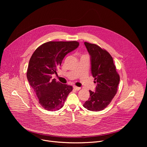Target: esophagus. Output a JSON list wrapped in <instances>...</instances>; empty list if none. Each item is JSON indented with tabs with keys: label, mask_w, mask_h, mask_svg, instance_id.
Instances as JSON below:
<instances>
[{
	"label": "esophagus",
	"mask_w": 147,
	"mask_h": 147,
	"mask_svg": "<svg viewBox=\"0 0 147 147\" xmlns=\"http://www.w3.org/2000/svg\"><path fill=\"white\" fill-rule=\"evenodd\" d=\"M73 88L75 90H76V91H78V90H80V87H77V86H73Z\"/></svg>",
	"instance_id": "1"
}]
</instances>
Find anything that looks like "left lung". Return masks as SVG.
I'll list each match as a JSON object with an SVG mask.
<instances>
[{
    "mask_svg": "<svg viewBox=\"0 0 147 147\" xmlns=\"http://www.w3.org/2000/svg\"><path fill=\"white\" fill-rule=\"evenodd\" d=\"M84 44L90 55L91 73L97 85L95 92L89 91L90 98L83 106L89 111H100L107 108L115 96L120 76L112 57L106 50L87 42Z\"/></svg>",
    "mask_w": 147,
    "mask_h": 147,
    "instance_id": "8db88e82",
    "label": "left lung"
}]
</instances>
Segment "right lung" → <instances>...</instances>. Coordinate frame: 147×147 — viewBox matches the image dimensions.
I'll use <instances>...</instances> for the list:
<instances>
[{"label":"right lung","instance_id":"1","mask_svg":"<svg viewBox=\"0 0 147 147\" xmlns=\"http://www.w3.org/2000/svg\"><path fill=\"white\" fill-rule=\"evenodd\" d=\"M78 45L77 41H50L39 46L31 56L27 79L39 104L45 110L61 109L73 90L72 86L57 82L55 78H52V75L57 74L56 70L65 56Z\"/></svg>","mask_w":147,"mask_h":147}]
</instances>
